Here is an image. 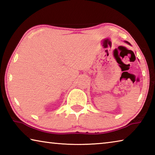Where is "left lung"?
Instances as JSON below:
<instances>
[{
  "label": "left lung",
  "mask_w": 155,
  "mask_h": 155,
  "mask_svg": "<svg viewBox=\"0 0 155 155\" xmlns=\"http://www.w3.org/2000/svg\"><path fill=\"white\" fill-rule=\"evenodd\" d=\"M124 42H126V43H127V44H129V45H130V44L129 42H128L127 41H124Z\"/></svg>",
  "instance_id": "1"
}]
</instances>
